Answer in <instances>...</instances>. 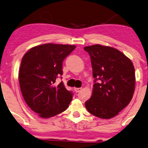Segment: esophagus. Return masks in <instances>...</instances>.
I'll use <instances>...</instances> for the list:
<instances>
[{
	"mask_svg": "<svg viewBox=\"0 0 148 148\" xmlns=\"http://www.w3.org/2000/svg\"><path fill=\"white\" fill-rule=\"evenodd\" d=\"M81 89H82V88H76V87L74 88V91H75V92H76V93H78V92H79V91H80V90H81Z\"/></svg>",
	"mask_w": 148,
	"mask_h": 148,
	"instance_id": "34e87169",
	"label": "esophagus"
}]
</instances>
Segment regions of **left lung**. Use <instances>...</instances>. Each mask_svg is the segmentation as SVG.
Segmentation results:
<instances>
[{
    "label": "left lung",
    "instance_id": "left-lung-1",
    "mask_svg": "<svg viewBox=\"0 0 148 148\" xmlns=\"http://www.w3.org/2000/svg\"><path fill=\"white\" fill-rule=\"evenodd\" d=\"M84 49L90 55L95 78L92 95L85 102V107L96 117L111 119L124 109L133 96V63L124 54L110 46L96 44Z\"/></svg>",
    "mask_w": 148,
    "mask_h": 148
}]
</instances>
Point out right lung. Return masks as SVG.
<instances>
[{
  "label": "right lung",
  "mask_w": 148,
  "mask_h": 148,
  "mask_svg": "<svg viewBox=\"0 0 148 148\" xmlns=\"http://www.w3.org/2000/svg\"><path fill=\"white\" fill-rule=\"evenodd\" d=\"M74 45L45 44L31 48L22 57L19 83L26 103L42 118H49L68 108L72 93L56 79L63 74V61Z\"/></svg>",
  "instance_id": "obj_1"
}]
</instances>
